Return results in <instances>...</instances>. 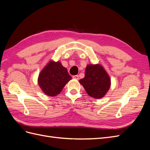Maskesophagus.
<instances>
[{
    "label": "esophagus",
    "mask_w": 150,
    "mask_h": 150,
    "mask_svg": "<svg viewBox=\"0 0 150 150\" xmlns=\"http://www.w3.org/2000/svg\"><path fill=\"white\" fill-rule=\"evenodd\" d=\"M72 78L75 79H79V76L78 75H75L72 76Z\"/></svg>",
    "instance_id": "34e87169"
}]
</instances>
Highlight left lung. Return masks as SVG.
I'll use <instances>...</instances> for the list:
<instances>
[{"label": "left lung", "mask_w": 150, "mask_h": 150, "mask_svg": "<svg viewBox=\"0 0 150 150\" xmlns=\"http://www.w3.org/2000/svg\"><path fill=\"white\" fill-rule=\"evenodd\" d=\"M89 96L94 98H103L111 86L110 78L99 64H89L86 68L84 78L79 81Z\"/></svg>", "instance_id": "obj_1"}]
</instances>
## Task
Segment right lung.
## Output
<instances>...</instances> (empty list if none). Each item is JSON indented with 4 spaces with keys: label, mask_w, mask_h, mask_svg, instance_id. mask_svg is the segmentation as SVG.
I'll use <instances>...</instances> for the list:
<instances>
[{
    "label": "right lung",
    "mask_w": 150,
    "mask_h": 150,
    "mask_svg": "<svg viewBox=\"0 0 150 150\" xmlns=\"http://www.w3.org/2000/svg\"><path fill=\"white\" fill-rule=\"evenodd\" d=\"M71 79L66 67L59 62L50 61L40 72L38 84L42 91L49 96L59 94L66 83Z\"/></svg>",
    "instance_id": "1"
}]
</instances>
